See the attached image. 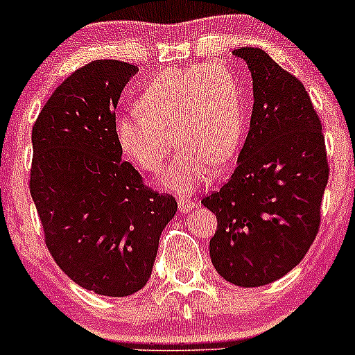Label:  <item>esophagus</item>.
Wrapping results in <instances>:
<instances>
[{
  "label": "esophagus",
  "mask_w": 355,
  "mask_h": 355,
  "mask_svg": "<svg viewBox=\"0 0 355 355\" xmlns=\"http://www.w3.org/2000/svg\"><path fill=\"white\" fill-rule=\"evenodd\" d=\"M196 206H198V204H196L192 199H187V198L178 199V211H180V213L184 214L191 213L192 209H196Z\"/></svg>",
  "instance_id": "esophagus-1"
}]
</instances>
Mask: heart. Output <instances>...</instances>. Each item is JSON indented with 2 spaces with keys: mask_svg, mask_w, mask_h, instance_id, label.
I'll return each mask as SVG.
<instances>
[{
  "mask_svg": "<svg viewBox=\"0 0 355 355\" xmlns=\"http://www.w3.org/2000/svg\"><path fill=\"white\" fill-rule=\"evenodd\" d=\"M137 110L114 118L118 148L141 170L156 173L175 134L182 149L157 184L178 196L209 184L213 161H230L245 134L241 84L234 71L214 63L163 70L141 91Z\"/></svg>",
  "mask_w": 355,
  "mask_h": 355,
  "instance_id": "1",
  "label": "heart"
}]
</instances>
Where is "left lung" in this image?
<instances>
[{
    "label": "left lung",
    "mask_w": 355,
    "mask_h": 355,
    "mask_svg": "<svg viewBox=\"0 0 355 355\" xmlns=\"http://www.w3.org/2000/svg\"><path fill=\"white\" fill-rule=\"evenodd\" d=\"M252 77V114L234 175L202 199L218 230L209 256L220 277L263 287L309 250L330 168L321 121L299 78L259 48L235 49Z\"/></svg>",
    "instance_id": "left-lung-1"
}]
</instances>
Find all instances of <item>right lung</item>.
Masks as SVG:
<instances>
[{
  "instance_id": "1",
  "label": "right lung",
  "mask_w": 355,
  "mask_h": 355,
  "mask_svg": "<svg viewBox=\"0 0 355 355\" xmlns=\"http://www.w3.org/2000/svg\"><path fill=\"white\" fill-rule=\"evenodd\" d=\"M139 68L96 60L55 92L32 128L31 196L63 273L99 295L127 297L151 277L177 200L142 184L113 134L121 91Z\"/></svg>"
}]
</instances>
